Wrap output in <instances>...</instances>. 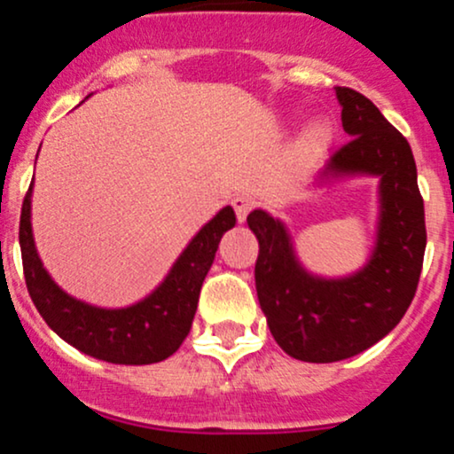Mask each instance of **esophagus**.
<instances>
[{"instance_id":"esophagus-1","label":"esophagus","mask_w":454,"mask_h":454,"mask_svg":"<svg viewBox=\"0 0 454 454\" xmlns=\"http://www.w3.org/2000/svg\"><path fill=\"white\" fill-rule=\"evenodd\" d=\"M231 205H233V209H236L238 223H245L247 216H249L251 207H254V199L247 194H238L231 199Z\"/></svg>"}]
</instances>
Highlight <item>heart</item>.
I'll return each mask as SVG.
<instances>
[{"instance_id":"heart-1","label":"heart","mask_w":454,"mask_h":454,"mask_svg":"<svg viewBox=\"0 0 454 454\" xmlns=\"http://www.w3.org/2000/svg\"><path fill=\"white\" fill-rule=\"evenodd\" d=\"M334 139V130L325 120H315L299 133L295 148L299 155H321Z\"/></svg>"}]
</instances>
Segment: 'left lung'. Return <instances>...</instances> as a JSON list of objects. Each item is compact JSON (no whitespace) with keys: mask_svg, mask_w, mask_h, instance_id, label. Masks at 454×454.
Returning a JSON list of instances; mask_svg holds the SVG:
<instances>
[{"mask_svg":"<svg viewBox=\"0 0 454 454\" xmlns=\"http://www.w3.org/2000/svg\"><path fill=\"white\" fill-rule=\"evenodd\" d=\"M334 93L352 139L325 161L315 184L378 181L376 231L365 264L334 278L312 273L282 218L260 207L247 216L260 242L255 291L266 324L288 356L306 363L345 361L385 339L413 301L427 249L409 142L363 93L348 87Z\"/></svg>","mask_w":454,"mask_h":454,"instance_id":"left-lung-1","label":"left lung"}]
</instances>
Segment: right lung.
Segmentation results:
<instances>
[{"label": "right lung", "mask_w": 454, "mask_h": 454, "mask_svg": "<svg viewBox=\"0 0 454 454\" xmlns=\"http://www.w3.org/2000/svg\"><path fill=\"white\" fill-rule=\"evenodd\" d=\"M32 185L35 181L23 199L19 247L27 293L45 324L65 343L98 361L151 365L172 356L192 328L200 286L216 258L218 242L236 225L231 205L194 233L166 278L146 297L130 306L102 308L65 293L41 262L32 233Z\"/></svg>", "instance_id": "obj_1"}]
</instances>
